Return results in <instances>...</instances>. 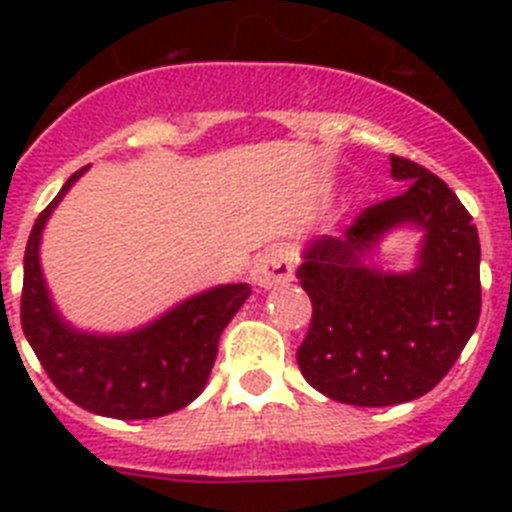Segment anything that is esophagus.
I'll return each instance as SVG.
<instances>
[{"label": "esophagus", "instance_id": "34e87169", "mask_svg": "<svg viewBox=\"0 0 512 512\" xmlns=\"http://www.w3.org/2000/svg\"><path fill=\"white\" fill-rule=\"evenodd\" d=\"M292 279H295V256L284 248H269L251 266V282L261 289L289 284Z\"/></svg>", "mask_w": 512, "mask_h": 512}]
</instances>
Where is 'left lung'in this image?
Wrapping results in <instances>:
<instances>
[{"instance_id": "1", "label": "left lung", "mask_w": 512, "mask_h": 512, "mask_svg": "<svg viewBox=\"0 0 512 512\" xmlns=\"http://www.w3.org/2000/svg\"><path fill=\"white\" fill-rule=\"evenodd\" d=\"M405 192L359 212L341 235H318L297 269L312 323L297 348L302 377L325 397L387 408L431 392L479 320V235L459 197L423 166L390 156ZM397 229L421 235L410 270L373 264Z\"/></svg>"}]
</instances>
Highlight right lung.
I'll use <instances>...</instances> for the list:
<instances>
[{"label":"right lung","instance_id":"right-lung-1","mask_svg":"<svg viewBox=\"0 0 512 512\" xmlns=\"http://www.w3.org/2000/svg\"><path fill=\"white\" fill-rule=\"evenodd\" d=\"M87 169L76 171L63 184L27 238L22 330L51 382L79 408L117 420L161 418L202 395L220 336L248 300L251 287L238 282L202 289L158 318L120 333H99L69 323L45 282L40 243L53 210Z\"/></svg>","mask_w":512,"mask_h":512}]
</instances>
